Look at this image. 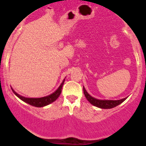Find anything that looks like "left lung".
Listing matches in <instances>:
<instances>
[{
    "label": "left lung",
    "mask_w": 146,
    "mask_h": 146,
    "mask_svg": "<svg viewBox=\"0 0 146 146\" xmlns=\"http://www.w3.org/2000/svg\"><path fill=\"white\" fill-rule=\"evenodd\" d=\"M83 90L87 100H88L91 104L95 106L98 107V108H104V109H110V108H113L114 107H116L117 106L119 105L120 104H121L123 101H125L127 98H123L119 100H100L90 96V95L87 93L86 89H85L84 86Z\"/></svg>",
    "instance_id": "left-lung-1"
}]
</instances>
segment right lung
<instances>
[{
  "label": "right lung",
  "instance_id": "1",
  "mask_svg": "<svg viewBox=\"0 0 146 146\" xmlns=\"http://www.w3.org/2000/svg\"><path fill=\"white\" fill-rule=\"evenodd\" d=\"M65 80H63V82H62L61 85L59 86V88L57 89L56 91L53 93H52L51 95H48L46 97H44V98H25V97L21 96V95H18V93H16V92L12 89V91L14 92V93L18 98H19L21 100H23V102H26V103L29 104L35 107H43L45 106L50 104L52 102H55L56 100L59 98V96L61 94L62 92V88L64 83Z\"/></svg>",
  "mask_w": 146,
  "mask_h": 146
}]
</instances>
